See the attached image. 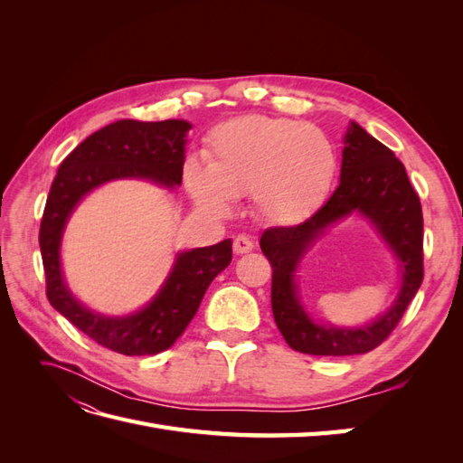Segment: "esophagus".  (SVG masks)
I'll return each instance as SVG.
<instances>
[{
  "label": "esophagus",
  "mask_w": 463,
  "mask_h": 463,
  "mask_svg": "<svg viewBox=\"0 0 463 463\" xmlns=\"http://www.w3.org/2000/svg\"><path fill=\"white\" fill-rule=\"evenodd\" d=\"M255 249V243L250 241V237L247 235H237L233 240V253L235 255H245L250 253V250Z\"/></svg>",
  "instance_id": "1"
}]
</instances>
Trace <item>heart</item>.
Returning a JSON list of instances; mask_svg holds the SVG:
<instances>
[{
  "label": "heart",
  "mask_w": 463,
  "mask_h": 463,
  "mask_svg": "<svg viewBox=\"0 0 463 463\" xmlns=\"http://www.w3.org/2000/svg\"><path fill=\"white\" fill-rule=\"evenodd\" d=\"M338 174V150L315 125L245 116L210 133L206 164L187 160L185 185L203 210L226 216L249 193L255 213L289 223L322 204Z\"/></svg>",
  "instance_id": "1"
}]
</instances>
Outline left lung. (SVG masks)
I'll use <instances>...</instances> for the list:
<instances>
[{
  "instance_id": "obj_1",
  "label": "left lung",
  "mask_w": 463,
  "mask_h": 463,
  "mask_svg": "<svg viewBox=\"0 0 463 463\" xmlns=\"http://www.w3.org/2000/svg\"><path fill=\"white\" fill-rule=\"evenodd\" d=\"M357 213L367 219L395 255L401 270L397 299L369 326H322L304 309L295 272L300 259L335 222ZM260 249L272 264V313L288 345L309 355H361L396 328L423 282V213L403 164L373 135L349 123L344 137L340 185L298 226L270 228Z\"/></svg>"
}]
</instances>
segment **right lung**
<instances>
[{
	"instance_id": "right-lung-1",
	"label": "right lung",
	"mask_w": 463,
	"mask_h": 463,
	"mask_svg": "<svg viewBox=\"0 0 463 463\" xmlns=\"http://www.w3.org/2000/svg\"><path fill=\"white\" fill-rule=\"evenodd\" d=\"M185 119H121L87 137L61 162L40 223V250L52 307L89 338L123 355H156L172 347L197 313L210 282L232 262V240L181 250L170 274L143 309L123 317L96 313L69 289L61 240L80 201L116 179H143L160 187L181 185L185 162Z\"/></svg>"
}]
</instances>
